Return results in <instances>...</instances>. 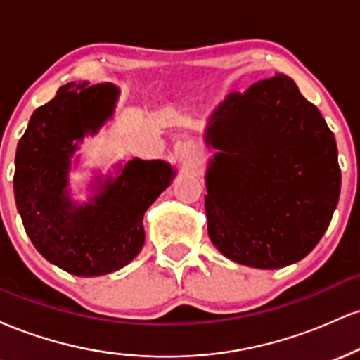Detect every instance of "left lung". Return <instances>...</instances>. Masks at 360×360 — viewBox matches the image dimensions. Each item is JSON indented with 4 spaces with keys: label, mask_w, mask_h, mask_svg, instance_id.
I'll list each match as a JSON object with an SVG mask.
<instances>
[{
    "label": "left lung",
    "mask_w": 360,
    "mask_h": 360,
    "mask_svg": "<svg viewBox=\"0 0 360 360\" xmlns=\"http://www.w3.org/2000/svg\"><path fill=\"white\" fill-rule=\"evenodd\" d=\"M208 235L233 262L278 269L323 237L340 196L332 130L291 77L232 93L210 120Z\"/></svg>",
    "instance_id": "left-lung-1"
}]
</instances>
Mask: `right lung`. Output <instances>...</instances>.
Listing matches in <instances>:
<instances>
[{
  "label": "right lung",
  "instance_id": "obj_1",
  "mask_svg": "<svg viewBox=\"0 0 360 360\" xmlns=\"http://www.w3.org/2000/svg\"><path fill=\"white\" fill-rule=\"evenodd\" d=\"M115 98L108 82L62 86L34 111L16 148L13 188L25 232L49 262L82 278L118 271L139 254L146 240L143 213L174 176L164 160L134 159L93 203H71L65 184L74 140L105 123Z\"/></svg>",
  "mask_w": 360,
  "mask_h": 360
}]
</instances>
